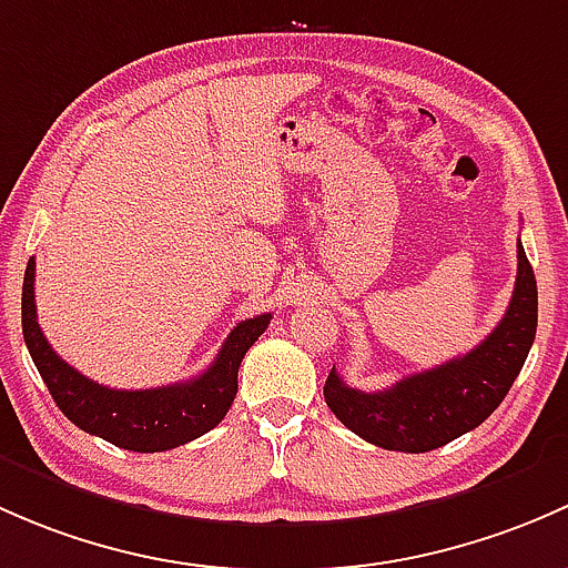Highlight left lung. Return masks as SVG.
<instances>
[{
	"mask_svg": "<svg viewBox=\"0 0 568 568\" xmlns=\"http://www.w3.org/2000/svg\"><path fill=\"white\" fill-rule=\"evenodd\" d=\"M517 262L511 303L478 347L374 394L349 388L333 369L325 379L333 415L366 443L405 454L435 452L484 424L506 399L536 338L539 292L523 243Z\"/></svg>",
	"mask_w": 568,
	"mask_h": 568,
	"instance_id": "1",
	"label": "left lung"
}]
</instances>
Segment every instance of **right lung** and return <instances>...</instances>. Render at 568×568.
<instances>
[{"label":"right lung","instance_id":"1","mask_svg":"<svg viewBox=\"0 0 568 568\" xmlns=\"http://www.w3.org/2000/svg\"><path fill=\"white\" fill-rule=\"evenodd\" d=\"M271 314L243 320L226 336L219 358L189 383L148 390H114L87 379L65 364L43 336L34 312V260L23 273L21 327L29 355L54 396L57 407L79 429L103 437L111 446L155 454L196 440L221 424L237 394V369L251 344L271 325Z\"/></svg>","mask_w":568,"mask_h":568}]
</instances>
